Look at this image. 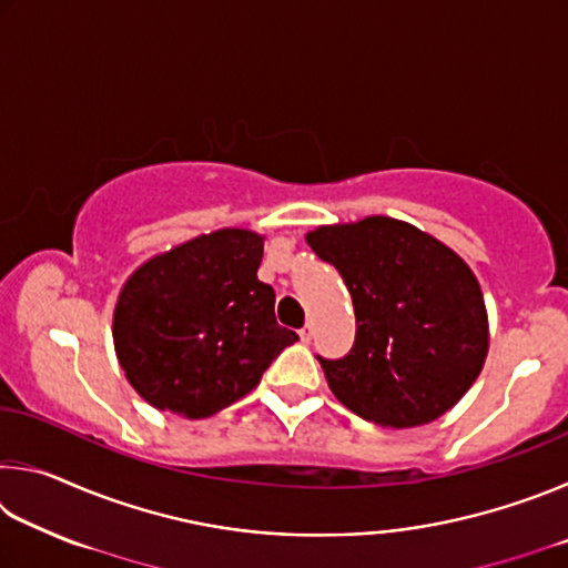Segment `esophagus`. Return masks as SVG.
<instances>
[{
  "mask_svg": "<svg viewBox=\"0 0 568 568\" xmlns=\"http://www.w3.org/2000/svg\"><path fill=\"white\" fill-rule=\"evenodd\" d=\"M297 335H301L303 343H311L313 341V325H303V328L297 331Z\"/></svg>",
  "mask_w": 568,
  "mask_h": 568,
  "instance_id": "obj_1",
  "label": "esophagus"
}]
</instances>
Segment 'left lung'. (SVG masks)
I'll return each instance as SVG.
<instances>
[{
	"label": "left lung",
	"instance_id": "left-lung-1",
	"mask_svg": "<svg viewBox=\"0 0 568 568\" xmlns=\"http://www.w3.org/2000/svg\"><path fill=\"white\" fill-rule=\"evenodd\" d=\"M353 297L355 343L325 361V381L355 416L390 428L444 416L488 353L484 293L464 257L396 217L321 225L305 235Z\"/></svg>",
	"mask_w": 568,
	"mask_h": 568
}]
</instances>
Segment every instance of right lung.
Here are the masks:
<instances>
[{
  "label": "right lung",
  "mask_w": 568,
  "mask_h": 568,
  "mask_svg": "<svg viewBox=\"0 0 568 568\" xmlns=\"http://www.w3.org/2000/svg\"><path fill=\"white\" fill-rule=\"evenodd\" d=\"M263 235L223 227L142 263L124 281L112 341L130 386L158 410L200 420L247 396L297 341L257 281Z\"/></svg>",
  "instance_id": "obj_1"
}]
</instances>
